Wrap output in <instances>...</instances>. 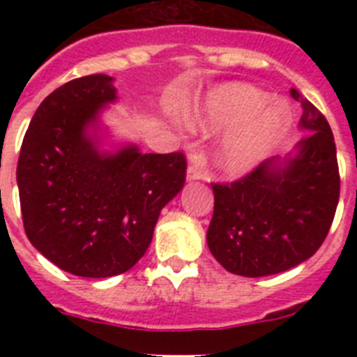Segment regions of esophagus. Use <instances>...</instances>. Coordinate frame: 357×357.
<instances>
[{"label":"esophagus","instance_id":"obj_1","mask_svg":"<svg viewBox=\"0 0 357 357\" xmlns=\"http://www.w3.org/2000/svg\"><path fill=\"white\" fill-rule=\"evenodd\" d=\"M206 176V172H204V168H202L200 164H191L188 168V181L193 182V181H200V178H204Z\"/></svg>","mask_w":357,"mask_h":357}]
</instances>
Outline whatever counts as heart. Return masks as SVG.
<instances>
[{"label": "heart", "mask_w": 357, "mask_h": 357, "mask_svg": "<svg viewBox=\"0 0 357 357\" xmlns=\"http://www.w3.org/2000/svg\"><path fill=\"white\" fill-rule=\"evenodd\" d=\"M270 96L252 85H229L213 94L202 125L209 128L234 127L220 141L218 162L230 173H241L259 162L289 121L288 107L273 103L264 109Z\"/></svg>", "instance_id": "obj_1"}]
</instances>
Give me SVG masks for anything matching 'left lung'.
Instances as JSON below:
<instances>
[{"label":"left lung","mask_w":357,"mask_h":357,"mask_svg":"<svg viewBox=\"0 0 357 357\" xmlns=\"http://www.w3.org/2000/svg\"><path fill=\"white\" fill-rule=\"evenodd\" d=\"M302 103L305 135L296 153L272 157L234 182L211 184L214 213L207 229L211 254L227 272L266 277L309 259L327 238L340 200L336 144L326 116Z\"/></svg>","instance_id":"1"}]
</instances>
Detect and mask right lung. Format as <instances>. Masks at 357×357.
Returning a JSON list of instances; mask_svg holds the SVG:
<instances>
[{"label": "right lung", "mask_w": 357, "mask_h": 357, "mask_svg": "<svg viewBox=\"0 0 357 357\" xmlns=\"http://www.w3.org/2000/svg\"><path fill=\"white\" fill-rule=\"evenodd\" d=\"M116 100L107 75L61 85L24 134L17 188L28 239L78 277L119 275L144 255L162 209L185 182V155L98 151L87 128Z\"/></svg>", "instance_id": "add662e5"}]
</instances>
